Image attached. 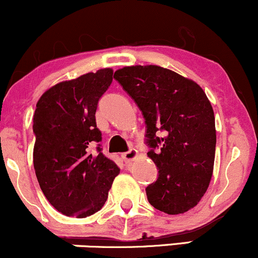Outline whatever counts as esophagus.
Returning <instances> with one entry per match:
<instances>
[{
  "instance_id": "1",
  "label": "esophagus",
  "mask_w": 258,
  "mask_h": 258,
  "mask_svg": "<svg viewBox=\"0 0 258 258\" xmlns=\"http://www.w3.org/2000/svg\"><path fill=\"white\" fill-rule=\"evenodd\" d=\"M137 154H138L137 149H135V148H131L128 152L122 153V155H121V156H122L123 161H125L126 164H128V162H131L132 160H135L136 158H137Z\"/></svg>"
}]
</instances>
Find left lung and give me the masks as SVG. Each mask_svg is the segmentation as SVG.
Segmentation results:
<instances>
[{"mask_svg": "<svg viewBox=\"0 0 258 258\" xmlns=\"http://www.w3.org/2000/svg\"><path fill=\"white\" fill-rule=\"evenodd\" d=\"M114 78L146 120L148 156L159 170L146 188L148 201L165 214H184L206 193L214 172L211 103L193 80L158 65L125 67Z\"/></svg>", "mask_w": 258, "mask_h": 258, "instance_id": "8db88e82", "label": "left lung"}]
</instances>
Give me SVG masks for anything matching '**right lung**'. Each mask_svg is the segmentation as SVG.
<instances>
[{
  "label": "right lung",
  "mask_w": 258,
  "mask_h": 258,
  "mask_svg": "<svg viewBox=\"0 0 258 258\" xmlns=\"http://www.w3.org/2000/svg\"><path fill=\"white\" fill-rule=\"evenodd\" d=\"M112 81L105 68L54 85L41 96L34 114V168L41 190L57 211L85 218L108 199L120 168L91 150L102 141L96 110Z\"/></svg>",
  "instance_id": "obj_1"
}]
</instances>
